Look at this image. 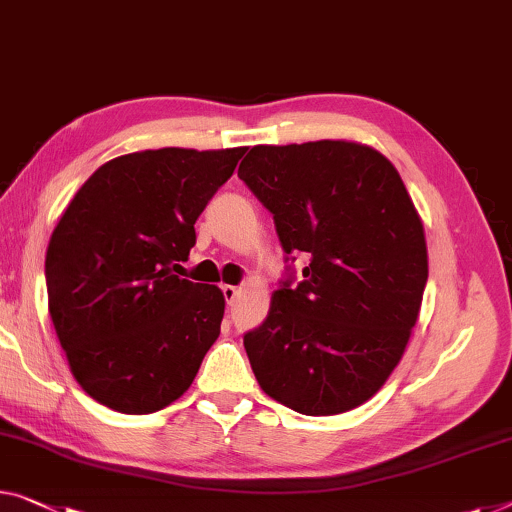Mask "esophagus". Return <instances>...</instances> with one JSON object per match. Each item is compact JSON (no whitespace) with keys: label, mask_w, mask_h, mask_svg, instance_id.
<instances>
[{"label":"esophagus","mask_w":512,"mask_h":512,"mask_svg":"<svg viewBox=\"0 0 512 512\" xmlns=\"http://www.w3.org/2000/svg\"><path fill=\"white\" fill-rule=\"evenodd\" d=\"M222 293H224V297H226V302H233L235 300V297H238V293H240V290H238V286H231V283H224V286H222Z\"/></svg>","instance_id":"34e87169"}]
</instances>
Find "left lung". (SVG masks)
Instances as JSON below:
<instances>
[{
	"instance_id": "8db88e82",
	"label": "left lung",
	"mask_w": 512,
	"mask_h": 512,
	"mask_svg": "<svg viewBox=\"0 0 512 512\" xmlns=\"http://www.w3.org/2000/svg\"><path fill=\"white\" fill-rule=\"evenodd\" d=\"M304 281L274 290L245 334L261 389L306 416L364 405L403 359L428 281L419 210L396 167L345 139L254 146L238 169Z\"/></svg>"
}]
</instances>
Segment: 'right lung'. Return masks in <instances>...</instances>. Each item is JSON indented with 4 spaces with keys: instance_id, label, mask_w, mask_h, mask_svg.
I'll use <instances>...</instances> for the list:
<instances>
[{
    "instance_id": "right-lung-1",
    "label": "right lung",
    "mask_w": 512,
    "mask_h": 512,
    "mask_svg": "<svg viewBox=\"0 0 512 512\" xmlns=\"http://www.w3.org/2000/svg\"><path fill=\"white\" fill-rule=\"evenodd\" d=\"M247 148L114 157L77 190L45 256L47 309L70 373L93 400L151 414L192 387L224 293L180 279L194 224Z\"/></svg>"
}]
</instances>
